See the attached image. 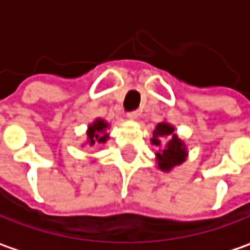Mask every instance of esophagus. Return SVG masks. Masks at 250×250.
Here are the masks:
<instances>
[{
	"mask_svg": "<svg viewBox=\"0 0 250 250\" xmlns=\"http://www.w3.org/2000/svg\"><path fill=\"white\" fill-rule=\"evenodd\" d=\"M137 116H138V112H137V110H133V112L127 113V117H128L130 120H136Z\"/></svg>",
	"mask_w": 250,
	"mask_h": 250,
	"instance_id": "34e87169",
	"label": "esophagus"
}]
</instances>
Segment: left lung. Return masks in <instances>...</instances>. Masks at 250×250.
Returning a JSON list of instances; mask_svg holds the SVG:
<instances>
[{"label": "left lung", "mask_w": 250, "mask_h": 250, "mask_svg": "<svg viewBox=\"0 0 250 250\" xmlns=\"http://www.w3.org/2000/svg\"><path fill=\"white\" fill-rule=\"evenodd\" d=\"M151 144L158 148L155 151V161L159 170L169 173L170 170L186 162L189 151L186 143L178 137L175 125L168 120L158 123L152 131Z\"/></svg>", "instance_id": "8db88e82"}]
</instances>
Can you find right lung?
Returning <instances> with one entry per match:
<instances>
[{
    "mask_svg": "<svg viewBox=\"0 0 250 250\" xmlns=\"http://www.w3.org/2000/svg\"><path fill=\"white\" fill-rule=\"evenodd\" d=\"M109 128H110V123H107L104 119L96 117L93 122H91L88 125V128H86V140H85V143L81 146H99V144H104L110 138L109 133H107Z\"/></svg>",
    "mask_w": 250,
    "mask_h": 250,
    "instance_id": "add662e5",
    "label": "right lung"
}]
</instances>
